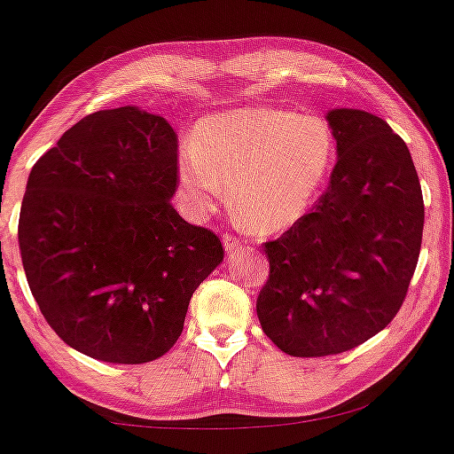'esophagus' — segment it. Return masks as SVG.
Returning <instances> with one entry per match:
<instances>
[{"mask_svg": "<svg viewBox=\"0 0 454 454\" xmlns=\"http://www.w3.org/2000/svg\"><path fill=\"white\" fill-rule=\"evenodd\" d=\"M223 249H226V251H239V249H243V243L239 241L237 237H232V234H223Z\"/></svg>", "mask_w": 454, "mask_h": 454, "instance_id": "1", "label": "esophagus"}]
</instances>
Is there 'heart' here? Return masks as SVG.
Returning a JSON list of instances; mask_svg holds the SVG:
<instances>
[{"mask_svg": "<svg viewBox=\"0 0 454 454\" xmlns=\"http://www.w3.org/2000/svg\"><path fill=\"white\" fill-rule=\"evenodd\" d=\"M336 158L327 120L272 107L205 118L177 154L179 199L194 215L228 199L245 226L281 232L302 220L324 192Z\"/></svg>", "mask_w": 454, "mask_h": 454, "instance_id": "obj_1", "label": "heart"}]
</instances>
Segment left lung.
Wrapping results in <instances>:
<instances>
[{
  "label": "left lung",
  "mask_w": 454,
  "mask_h": 454,
  "mask_svg": "<svg viewBox=\"0 0 454 454\" xmlns=\"http://www.w3.org/2000/svg\"><path fill=\"white\" fill-rule=\"evenodd\" d=\"M327 190L277 241L255 310L294 357L345 353L391 324L419 262L425 205L408 145L383 118L332 109Z\"/></svg>",
  "instance_id": "obj_1"
}]
</instances>
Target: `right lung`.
I'll return each instance as SVG.
<instances>
[{"instance_id": "1", "label": "right lung", "mask_w": 454, "mask_h": 454, "mask_svg": "<svg viewBox=\"0 0 454 454\" xmlns=\"http://www.w3.org/2000/svg\"><path fill=\"white\" fill-rule=\"evenodd\" d=\"M175 192L177 135L133 106L89 114L31 168L20 258L43 319L75 351L145 364L177 342L223 247L175 211Z\"/></svg>"}]
</instances>
